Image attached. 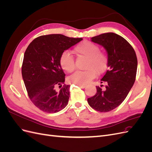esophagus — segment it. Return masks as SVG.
I'll return each instance as SVG.
<instances>
[{
	"mask_svg": "<svg viewBox=\"0 0 152 152\" xmlns=\"http://www.w3.org/2000/svg\"><path fill=\"white\" fill-rule=\"evenodd\" d=\"M80 87H81V88H85L86 87V86L85 85H78Z\"/></svg>",
	"mask_w": 152,
	"mask_h": 152,
	"instance_id": "1",
	"label": "esophagus"
}]
</instances>
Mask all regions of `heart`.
I'll return each instance as SVG.
<instances>
[{
    "label": "heart",
    "instance_id": "b5f03b06",
    "mask_svg": "<svg viewBox=\"0 0 152 152\" xmlns=\"http://www.w3.org/2000/svg\"><path fill=\"white\" fill-rule=\"evenodd\" d=\"M75 53L80 56L87 58L84 71H77L69 77L71 83L77 85H86L93 79L98 73H102L107 68V54L99 51L97 44L85 40L78 44L74 49ZM63 69L72 72L75 69V61L72 55L68 51L63 52L59 59Z\"/></svg>",
    "mask_w": 152,
    "mask_h": 152
}]
</instances>
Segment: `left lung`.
Returning <instances> with one entry per match:
<instances>
[{"instance_id":"1","label":"left lung","mask_w":152,"mask_h":152,"mask_svg":"<svg viewBox=\"0 0 152 152\" xmlns=\"http://www.w3.org/2000/svg\"><path fill=\"white\" fill-rule=\"evenodd\" d=\"M91 41L107 51L108 70L101 80V83H106L105 89L96 86L97 92L87 99V102L97 111L107 112L124 102L134 85L137 66L136 54L125 39L112 32L93 37Z\"/></svg>"}]
</instances>
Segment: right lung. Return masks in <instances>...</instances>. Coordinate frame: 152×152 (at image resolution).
Returning <instances> with one entry per match:
<instances>
[{
	"label": "right lung",
	"mask_w": 152,
	"mask_h": 152,
	"mask_svg": "<svg viewBox=\"0 0 152 152\" xmlns=\"http://www.w3.org/2000/svg\"><path fill=\"white\" fill-rule=\"evenodd\" d=\"M82 38L61 34L42 35L35 39L25 50L21 68L28 95L42 111L56 113L68 103L70 85H62L65 74L59 63L61 54ZM57 86L61 87L57 90Z\"/></svg>",
	"instance_id": "right-lung-1"
}]
</instances>
